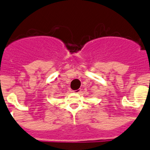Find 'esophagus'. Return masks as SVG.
I'll return each mask as SVG.
<instances>
[{
	"instance_id": "obj_1",
	"label": "esophagus",
	"mask_w": 150,
	"mask_h": 150,
	"mask_svg": "<svg viewBox=\"0 0 150 150\" xmlns=\"http://www.w3.org/2000/svg\"><path fill=\"white\" fill-rule=\"evenodd\" d=\"M73 92L76 93V94H80V93L81 92V88H79V89L75 90V91H73Z\"/></svg>"
}]
</instances>
